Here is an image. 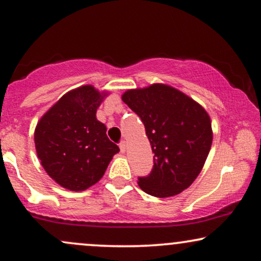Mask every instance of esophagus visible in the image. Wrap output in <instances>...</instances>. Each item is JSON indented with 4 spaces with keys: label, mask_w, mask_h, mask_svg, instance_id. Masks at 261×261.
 <instances>
[{
    "label": "esophagus",
    "mask_w": 261,
    "mask_h": 261,
    "mask_svg": "<svg viewBox=\"0 0 261 261\" xmlns=\"http://www.w3.org/2000/svg\"><path fill=\"white\" fill-rule=\"evenodd\" d=\"M120 149H121V152H123V153L127 151V142L126 141L120 142Z\"/></svg>",
    "instance_id": "obj_1"
}]
</instances>
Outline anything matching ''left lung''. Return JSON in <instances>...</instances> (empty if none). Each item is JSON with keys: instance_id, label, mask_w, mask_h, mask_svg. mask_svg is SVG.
<instances>
[{"instance_id": "obj_1", "label": "left lung", "mask_w": 261, "mask_h": 261, "mask_svg": "<svg viewBox=\"0 0 261 261\" xmlns=\"http://www.w3.org/2000/svg\"><path fill=\"white\" fill-rule=\"evenodd\" d=\"M122 101L144 122L154 153L151 173L138 178L139 187L159 198L180 194L197 178L212 147L208 113L165 84L127 90Z\"/></svg>"}]
</instances>
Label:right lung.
I'll use <instances>...</instances> for the list:
<instances>
[{"label": "right lung", "mask_w": 261, "mask_h": 261, "mask_svg": "<svg viewBox=\"0 0 261 261\" xmlns=\"http://www.w3.org/2000/svg\"><path fill=\"white\" fill-rule=\"evenodd\" d=\"M107 96L83 85L63 96L37 124L38 158L53 180L71 191H83L101 179L119 146L107 137L96 112Z\"/></svg>", "instance_id": "right-lung-1"}]
</instances>
